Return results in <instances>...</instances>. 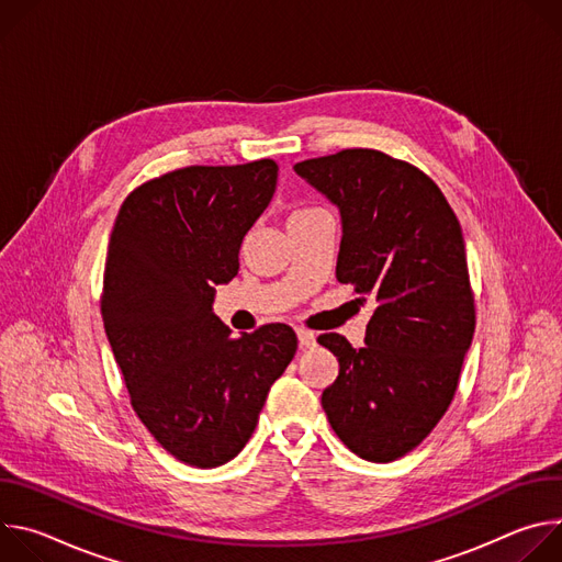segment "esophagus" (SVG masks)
<instances>
[{"label": "esophagus", "instance_id": "esophagus-1", "mask_svg": "<svg viewBox=\"0 0 562 562\" xmlns=\"http://www.w3.org/2000/svg\"><path fill=\"white\" fill-rule=\"evenodd\" d=\"M295 334H297V340H300V347H302V349L315 347V334H313V331H308V329H302V327H300Z\"/></svg>", "mask_w": 562, "mask_h": 562}]
</instances>
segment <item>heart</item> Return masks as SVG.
<instances>
[{
	"label": "heart",
	"instance_id": "heart-1",
	"mask_svg": "<svg viewBox=\"0 0 562 562\" xmlns=\"http://www.w3.org/2000/svg\"><path fill=\"white\" fill-rule=\"evenodd\" d=\"M304 211H311V209H300V211H295L293 215H297V213H304Z\"/></svg>",
	"mask_w": 562,
	"mask_h": 562
}]
</instances>
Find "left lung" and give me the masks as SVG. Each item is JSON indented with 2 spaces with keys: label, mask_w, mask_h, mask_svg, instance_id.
<instances>
[{
  "label": "left lung",
  "mask_w": 562,
  "mask_h": 562,
  "mask_svg": "<svg viewBox=\"0 0 562 562\" xmlns=\"http://www.w3.org/2000/svg\"><path fill=\"white\" fill-rule=\"evenodd\" d=\"M293 169L340 211L338 282L375 304L364 347L340 334L317 338L340 362L323 409L356 456L397 460L449 409L471 347L460 222L429 176L382 150L345 148Z\"/></svg>",
  "instance_id": "8db88e82"
}]
</instances>
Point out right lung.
<instances>
[{
  "label": "right lung",
  "instance_id": "add662e5",
  "mask_svg": "<svg viewBox=\"0 0 562 562\" xmlns=\"http://www.w3.org/2000/svg\"><path fill=\"white\" fill-rule=\"evenodd\" d=\"M273 159L184 167L137 187L109 239L102 319L131 405L178 460L211 469L256 431L271 384L295 356L289 325L233 338L213 313L239 247L269 206Z\"/></svg>",
  "mask_w": 562,
  "mask_h": 562
}]
</instances>
